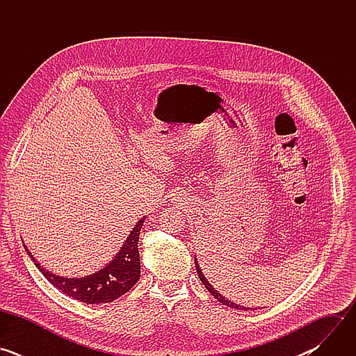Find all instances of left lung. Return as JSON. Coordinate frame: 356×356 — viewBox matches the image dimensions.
Wrapping results in <instances>:
<instances>
[{"label": "left lung", "mask_w": 356, "mask_h": 356, "mask_svg": "<svg viewBox=\"0 0 356 356\" xmlns=\"http://www.w3.org/2000/svg\"><path fill=\"white\" fill-rule=\"evenodd\" d=\"M194 264H195V269H197V273H198V277H200V280H201V283L206 286V289L220 301V302H222V304H225V306H228V307H232V309H238V310H245V312H248L249 309L248 307H243V306H239V304H236V302H232L231 300H228V298H225L222 294H220L214 287H213V284L206 279V276L202 275V272H201V268H200V265H198V262H197V258H194ZM252 310V309H250Z\"/></svg>", "instance_id": "1"}]
</instances>
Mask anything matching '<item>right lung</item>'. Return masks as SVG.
Segmentation results:
<instances>
[{"instance_id":"right-lung-1","label":"right lung","mask_w":356,"mask_h":356,"mask_svg":"<svg viewBox=\"0 0 356 356\" xmlns=\"http://www.w3.org/2000/svg\"><path fill=\"white\" fill-rule=\"evenodd\" d=\"M143 222L145 217L135 224L120 252L110 264L95 273L84 277H63L46 270L33 258L26 245L24 246L39 272L56 289L62 290L69 297L87 304L111 302L129 291V289L135 286L140 277L138 241Z\"/></svg>"}]
</instances>
